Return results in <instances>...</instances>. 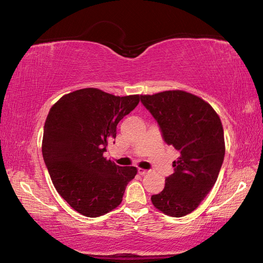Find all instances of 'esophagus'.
<instances>
[{
	"mask_svg": "<svg viewBox=\"0 0 263 263\" xmlns=\"http://www.w3.org/2000/svg\"><path fill=\"white\" fill-rule=\"evenodd\" d=\"M138 172H139V174H140V175H146V174H148V172H149V171H147V170H143V168H139V170H138Z\"/></svg>",
	"mask_w": 263,
	"mask_h": 263,
	"instance_id": "obj_1",
	"label": "esophagus"
}]
</instances>
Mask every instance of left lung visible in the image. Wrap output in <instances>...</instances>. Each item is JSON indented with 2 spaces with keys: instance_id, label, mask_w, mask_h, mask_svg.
I'll return each mask as SVG.
<instances>
[{
  "instance_id": "obj_1",
  "label": "left lung",
  "mask_w": 263,
  "mask_h": 263,
  "mask_svg": "<svg viewBox=\"0 0 263 263\" xmlns=\"http://www.w3.org/2000/svg\"><path fill=\"white\" fill-rule=\"evenodd\" d=\"M158 122L164 140L180 152L174 173L152 202L163 214L183 217L197 209L218 178L225 156L219 116L205 100L184 90L141 95Z\"/></svg>"
}]
</instances>
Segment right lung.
Instances as JSON below:
<instances>
[{
    "instance_id": "right-lung-1",
    "label": "right lung",
    "mask_w": 263,
    "mask_h": 263,
    "mask_svg": "<svg viewBox=\"0 0 263 263\" xmlns=\"http://www.w3.org/2000/svg\"><path fill=\"white\" fill-rule=\"evenodd\" d=\"M140 95L114 96L97 88L64 95L49 109L42 152L51 180L72 209L99 217L122 202L137 167L116 166L106 159L116 126L136 108Z\"/></svg>"
}]
</instances>
